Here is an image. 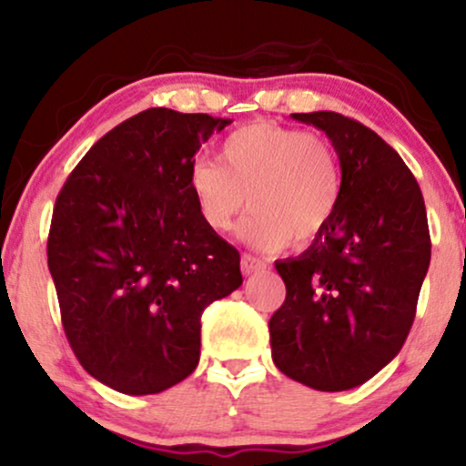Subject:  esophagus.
I'll list each match as a JSON object with an SVG mask.
<instances>
[{
	"label": "esophagus",
	"mask_w": 466,
	"mask_h": 466,
	"mask_svg": "<svg viewBox=\"0 0 466 466\" xmlns=\"http://www.w3.org/2000/svg\"><path fill=\"white\" fill-rule=\"evenodd\" d=\"M260 269H263V263L258 258H254L251 254L240 256V271H243V276H251Z\"/></svg>",
	"instance_id": "1"
}]
</instances>
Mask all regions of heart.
Masks as SVG:
<instances>
[{
  "label": "heart",
  "instance_id": "1",
  "mask_svg": "<svg viewBox=\"0 0 466 466\" xmlns=\"http://www.w3.org/2000/svg\"><path fill=\"white\" fill-rule=\"evenodd\" d=\"M190 190L201 221L228 232L240 212H254L240 237L258 249L313 240L333 218L341 197L335 151L324 137L276 122H251L232 131L217 162L192 166Z\"/></svg>",
  "mask_w": 466,
  "mask_h": 466
}]
</instances>
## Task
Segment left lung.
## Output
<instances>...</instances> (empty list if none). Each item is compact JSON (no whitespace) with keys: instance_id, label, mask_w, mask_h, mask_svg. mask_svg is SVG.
<instances>
[{"instance_id":"8db88e82","label":"left lung","mask_w":466,"mask_h":466,"mask_svg":"<svg viewBox=\"0 0 466 466\" xmlns=\"http://www.w3.org/2000/svg\"><path fill=\"white\" fill-rule=\"evenodd\" d=\"M291 117L333 144L341 197L300 256L276 260L287 298L269 319L271 357L293 381L341 392L405 344L431 258L425 201L400 155L361 122L335 111Z\"/></svg>"}]
</instances>
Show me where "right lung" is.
<instances>
[{"label":"right lung","mask_w":466,"mask_h":466,"mask_svg":"<svg viewBox=\"0 0 466 466\" xmlns=\"http://www.w3.org/2000/svg\"><path fill=\"white\" fill-rule=\"evenodd\" d=\"M232 120L155 106L89 148L58 192L47 237L63 329L80 366L122 394L184 381L201 313L243 285L240 256L206 228L195 155Z\"/></svg>","instance_id":"1"}]
</instances>
